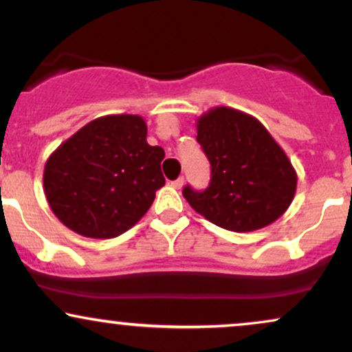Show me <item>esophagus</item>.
Here are the masks:
<instances>
[{
    "label": "esophagus",
    "instance_id": "esophagus-1",
    "mask_svg": "<svg viewBox=\"0 0 352 352\" xmlns=\"http://www.w3.org/2000/svg\"><path fill=\"white\" fill-rule=\"evenodd\" d=\"M170 185H172V187H173V188H175V190H180L182 187H184V177H180V179L173 180Z\"/></svg>",
    "mask_w": 352,
    "mask_h": 352
}]
</instances>
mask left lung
<instances>
[{"mask_svg": "<svg viewBox=\"0 0 352 352\" xmlns=\"http://www.w3.org/2000/svg\"><path fill=\"white\" fill-rule=\"evenodd\" d=\"M197 141L211 164V182L201 193L185 187L184 197L198 214L228 231L249 232L289 210L297 172L257 118L214 107L197 118Z\"/></svg>", "mask_w": 352, "mask_h": 352, "instance_id": "1", "label": "left lung"}]
</instances>
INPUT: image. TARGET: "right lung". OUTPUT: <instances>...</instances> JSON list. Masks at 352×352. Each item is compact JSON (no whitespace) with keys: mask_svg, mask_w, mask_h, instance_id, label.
Segmentation results:
<instances>
[{"mask_svg":"<svg viewBox=\"0 0 352 352\" xmlns=\"http://www.w3.org/2000/svg\"><path fill=\"white\" fill-rule=\"evenodd\" d=\"M139 114H107L72 134L49 155L44 193L52 213L85 238L122 234L151 208L165 185L164 149L146 141Z\"/></svg>","mask_w":352,"mask_h":352,"instance_id":"obj_1","label":"right lung"}]
</instances>
